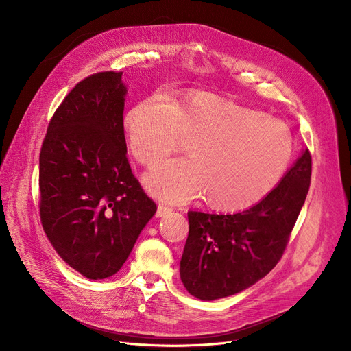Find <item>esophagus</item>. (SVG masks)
Listing matches in <instances>:
<instances>
[{
  "label": "esophagus",
  "mask_w": 351,
  "mask_h": 351,
  "mask_svg": "<svg viewBox=\"0 0 351 351\" xmlns=\"http://www.w3.org/2000/svg\"><path fill=\"white\" fill-rule=\"evenodd\" d=\"M171 212H172V208L166 206V205H159V206H158V210H156V216H158V217H162V216H166V215L171 213Z\"/></svg>",
  "instance_id": "34e87169"
}]
</instances>
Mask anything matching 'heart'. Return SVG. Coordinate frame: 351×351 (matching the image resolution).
Masks as SVG:
<instances>
[{
    "label": "heart",
    "instance_id": "1",
    "mask_svg": "<svg viewBox=\"0 0 351 351\" xmlns=\"http://www.w3.org/2000/svg\"><path fill=\"white\" fill-rule=\"evenodd\" d=\"M123 132L146 166L191 141V158L163 162L145 176V185L172 204L205 195L206 205L220 212L262 200L287 171L294 149L280 119L200 90L173 99L146 97L126 112Z\"/></svg>",
    "mask_w": 351,
    "mask_h": 351
}]
</instances>
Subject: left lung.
I'll return each mask as SVG.
<instances>
[{
    "mask_svg": "<svg viewBox=\"0 0 351 351\" xmlns=\"http://www.w3.org/2000/svg\"><path fill=\"white\" fill-rule=\"evenodd\" d=\"M308 149L259 204L233 215L188 212L180 280L192 296L216 300L242 291L278 265L310 186Z\"/></svg>",
    "mask_w": 351,
    "mask_h": 351,
    "instance_id": "left-lung-1",
    "label": "left lung"
}]
</instances>
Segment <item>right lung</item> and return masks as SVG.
<instances>
[{
  "label": "right lung",
  "instance_id": "1",
  "mask_svg": "<svg viewBox=\"0 0 351 351\" xmlns=\"http://www.w3.org/2000/svg\"><path fill=\"white\" fill-rule=\"evenodd\" d=\"M122 72L82 80L49 121L40 154V216L51 245L92 280L115 274L156 212L126 158Z\"/></svg>",
  "mask_w": 351,
  "mask_h": 351
}]
</instances>
